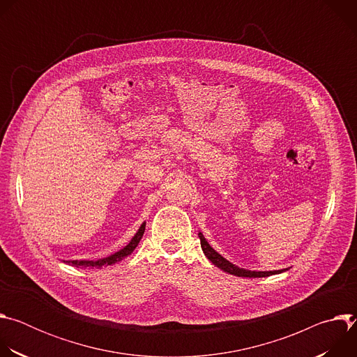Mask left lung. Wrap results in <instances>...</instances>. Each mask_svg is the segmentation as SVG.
<instances>
[{"label": "left lung", "instance_id": "1", "mask_svg": "<svg viewBox=\"0 0 357 357\" xmlns=\"http://www.w3.org/2000/svg\"><path fill=\"white\" fill-rule=\"evenodd\" d=\"M199 238H200V245L205 256L212 261V264H215L218 268L223 270L227 274L231 275H237V277H247V278H260V277H270L274 274H281L284 271H287L288 268H282V270H274V271H251V270H245V268H240L237 266H234L233 263H230L229 260H226L222 254H219L209 243L208 240L203 237V234L199 231Z\"/></svg>", "mask_w": 357, "mask_h": 357}]
</instances>
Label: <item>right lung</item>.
<instances>
[{
    "label": "right lung",
    "instance_id": "obj_1",
    "mask_svg": "<svg viewBox=\"0 0 357 357\" xmlns=\"http://www.w3.org/2000/svg\"><path fill=\"white\" fill-rule=\"evenodd\" d=\"M145 231V222L139 226V229L137 230V233L134 234V237L130 240V243L127 245H124L123 248H120L119 251H116L112 256H107L105 259H98V260H63V263L72 264L75 267H82V268H101L106 266H113L120 263L121 260H124L126 257H128L130 254L135 250V247L138 245L139 240L142 238V234Z\"/></svg>",
    "mask_w": 357,
    "mask_h": 357
}]
</instances>
